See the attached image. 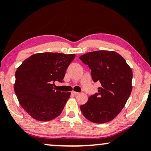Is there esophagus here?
I'll list each match as a JSON object with an SVG mask.
<instances>
[{"label": "esophagus", "mask_w": 151, "mask_h": 151, "mask_svg": "<svg viewBox=\"0 0 151 151\" xmlns=\"http://www.w3.org/2000/svg\"><path fill=\"white\" fill-rule=\"evenodd\" d=\"M71 93L73 94V95H74V96H78V95H79L80 94V93H78V92H76V91H72L71 92Z\"/></svg>", "instance_id": "1"}]
</instances>
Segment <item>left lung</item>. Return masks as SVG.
Returning a JSON list of instances; mask_svg holds the SVG:
<instances>
[{"label": "left lung", "instance_id": "1", "mask_svg": "<svg viewBox=\"0 0 151 151\" xmlns=\"http://www.w3.org/2000/svg\"><path fill=\"white\" fill-rule=\"evenodd\" d=\"M91 69L93 80L100 82L98 93L80 106L85 118L93 123L113 120L124 107L132 91L133 72L124 58L114 51H96L79 57Z\"/></svg>", "mask_w": 151, "mask_h": 151}]
</instances>
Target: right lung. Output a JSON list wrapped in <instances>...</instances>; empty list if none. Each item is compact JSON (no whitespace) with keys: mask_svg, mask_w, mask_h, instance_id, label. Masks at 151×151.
I'll return each mask as SVG.
<instances>
[{"mask_svg":"<svg viewBox=\"0 0 151 151\" xmlns=\"http://www.w3.org/2000/svg\"><path fill=\"white\" fill-rule=\"evenodd\" d=\"M75 57L74 53H35L17 68L14 91L20 106L33 118L47 122L61 114L71 93L55 90L54 83L63 82Z\"/></svg>","mask_w":151,"mask_h":151,"instance_id":"1","label":"right lung"}]
</instances>
